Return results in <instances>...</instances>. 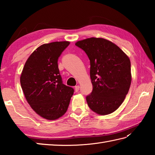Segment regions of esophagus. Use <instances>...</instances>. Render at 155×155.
Segmentation results:
<instances>
[{"label":"esophagus","instance_id":"obj_1","mask_svg":"<svg viewBox=\"0 0 155 155\" xmlns=\"http://www.w3.org/2000/svg\"><path fill=\"white\" fill-rule=\"evenodd\" d=\"M79 88H80L79 85H77V86H75V87H74L75 91H76V92H78V91H79Z\"/></svg>","mask_w":155,"mask_h":155}]
</instances>
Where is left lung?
Returning <instances> with one entry per match:
<instances>
[{
	"label": "left lung",
	"instance_id": "left-lung-1",
	"mask_svg": "<svg viewBox=\"0 0 155 155\" xmlns=\"http://www.w3.org/2000/svg\"><path fill=\"white\" fill-rule=\"evenodd\" d=\"M75 45L90 60L93 91L86 98L88 106L100 115L113 113L123 103L130 87L129 58L117 45L103 38H88Z\"/></svg>",
	"mask_w": 155,
	"mask_h": 155
}]
</instances>
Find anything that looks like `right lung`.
I'll return each instance as SVG.
<instances>
[{
	"instance_id": "1",
	"label": "right lung",
	"mask_w": 155,
	"mask_h": 155,
	"mask_svg": "<svg viewBox=\"0 0 155 155\" xmlns=\"http://www.w3.org/2000/svg\"><path fill=\"white\" fill-rule=\"evenodd\" d=\"M70 44L68 41L43 44L25 62L21 84L26 100L36 113L45 119H58L67 112L73 88L64 85L58 67V59Z\"/></svg>"
}]
</instances>
